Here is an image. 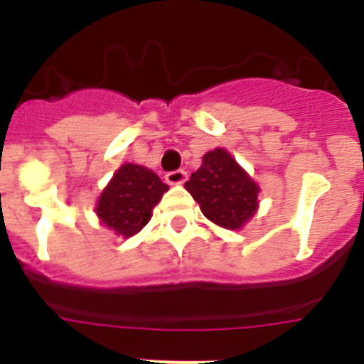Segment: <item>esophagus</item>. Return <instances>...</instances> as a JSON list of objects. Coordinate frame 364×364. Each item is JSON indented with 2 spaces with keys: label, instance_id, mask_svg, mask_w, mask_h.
<instances>
[{
  "label": "esophagus",
  "instance_id": "esophagus-1",
  "mask_svg": "<svg viewBox=\"0 0 364 364\" xmlns=\"http://www.w3.org/2000/svg\"><path fill=\"white\" fill-rule=\"evenodd\" d=\"M166 180H167V184H171V186L184 184L186 180H188V173H186L184 169H176V171L167 173Z\"/></svg>",
  "mask_w": 364,
  "mask_h": 364
}]
</instances>
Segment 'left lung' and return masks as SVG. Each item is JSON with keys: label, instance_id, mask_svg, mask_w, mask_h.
<instances>
[{"label": "left lung", "instance_id": "8db88e82", "mask_svg": "<svg viewBox=\"0 0 364 364\" xmlns=\"http://www.w3.org/2000/svg\"><path fill=\"white\" fill-rule=\"evenodd\" d=\"M184 188L204 217L224 230H242L259 210V184L222 147L202 156V166Z\"/></svg>", "mask_w": 364, "mask_h": 364}]
</instances>
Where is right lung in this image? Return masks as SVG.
Listing matches in <instances>:
<instances>
[{
  "mask_svg": "<svg viewBox=\"0 0 364 364\" xmlns=\"http://www.w3.org/2000/svg\"><path fill=\"white\" fill-rule=\"evenodd\" d=\"M167 189L169 186L147 167L122 164L100 193L96 217L114 235L129 239L151 220L154 205L162 200Z\"/></svg>",
  "mask_w": 364,
  "mask_h": 364,
  "instance_id": "1",
  "label": "right lung"
}]
</instances>
